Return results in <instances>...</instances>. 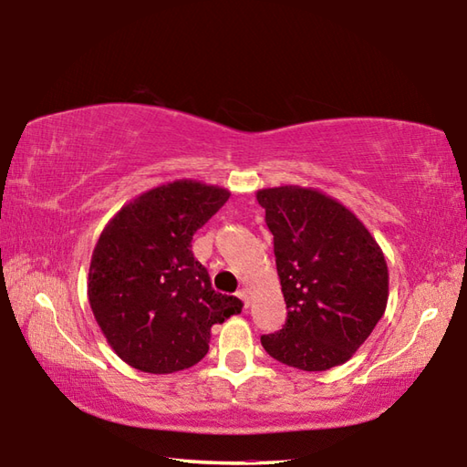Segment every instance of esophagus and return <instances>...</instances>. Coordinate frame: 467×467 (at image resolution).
Instances as JSON below:
<instances>
[{
  "label": "esophagus",
  "instance_id": "obj_1",
  "mask_svg": "<svg viewBox=\"0 0 467 467\" xmlns=\"http://www.w3.org/2000/svg\"><path fill=\"white\" fill-rule=\"evenodd\" d=\"M239 296L244 300V306H249V298H251V290L244 286V288H241L239 290Z\"/></svg>",
  "mask_w": 467,
  "mask_h": 467
}]
</instances>
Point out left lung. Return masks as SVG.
<instances>
[{"label":"left lung","mask_w":467,"mask_h":467,"mask_svg":"<svg viewBox=\"0 0 467 467\" xmlns=\"http://www.w3.org/2000/svg\"><path fill=\"white\" fill-rule=\"evenodd\" d=\"M288 317L262 336L265 352L300 370L344 365L383 317L389 272L354 212L319 189H259Z\"/></svg>","instance_id":"8db88e82"}]
</instances>
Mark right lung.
<instances>
[{"instance_id":"obj_1","label":"right lung","mask_w":467,"mask_h":467,"mask_svg":"<svg viewBox=\"0 0 467 467\" xmlns=\"http://www.w3.org/2000/svg\"><path fill=\"white\" fill-rule=\"evenodd\" d=\"M231 192L177 179L140 193L102 228L88 270V303L102 336L130 367L169 375L200 362L212 326L241 313L212 288L192 239Z\"/></svg>"}]
</instances>
